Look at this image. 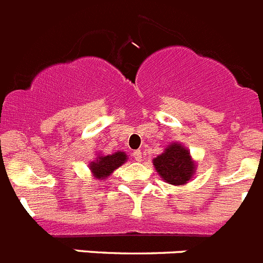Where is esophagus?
<instances>
[{
  "label": "esophagus",
  "mask_w": 263,
  "mask_h": 263,
  "mask_svg": "<svg viewBox=\"0 0 263 263\" xmlns=\"http://www.w3.org/2000/svg\"><path fill=\"white\" fill-rule=\"evenodd\" d=\"M132 156L135 157V160H136V161H141V160H143V154H141L140 149L134 151V152H132Z\"/></svg>",
  "instance_id": "obj_1"
}]
</instances>
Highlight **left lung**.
<instances>
[{"label":"left lung","instance_id":"8db88e82","mask_svg":"<svg viewBox=\"0 0 263 263\" xmlns=\"http://www.w3.org/2000/svg\"><path fill=\"white\" fill-rule=\"evenodd\" d=\"M155 170L161 180L175 186L186 185L195 176L197 164L186 147L173 141L165 147L163 154L152 160Z\"/></svg>","mask_w":263,"mask_h":263}]
</instances>
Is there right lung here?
<instances>
[{
	"instance_id": "right-lung-1",
	"label": "right lung",
	"mask_w": 263,
	"mask_h": 263,
	"mask_svg": "<svg viewBox=\"0 0 263 263\" xmlns=\"http://www.w3.org/2000/svg\"><path fill=\"white\" fill-rule=\"evenodd\" d=\"M127 159L128 156L123 151L114 152L112 155L98 154L93 161H90L88 168L93 179L106 180L109 175H112L114 171L122 166L127 161Z\"/></svg>"
}]
</instances>
